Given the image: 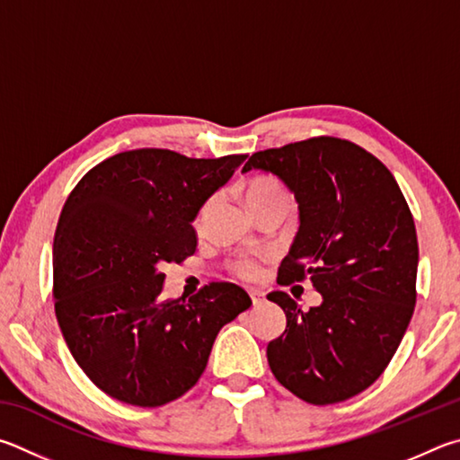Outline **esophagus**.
Listing matches in <instances>:
<instances>
[{
    "label": "esophagus",
    "mask_w": 460,
    "mask_h": 460,
    "mask_svg": "<svg viewBox=\"0 0 460 460\" xmlns=\"http://www.w3.org/2000/svg\"><path fill=\"white\" fill-rule=\"evenodd\" d=\"M248 295H251V299H252L254 305H262L264 299H267V293L261 291V288H251V291H248Z\"/></svg>",
    "instance_id": "1"
}]
</instances>
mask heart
Instances as JSON below:
<instances>
[{"instance_id": "1", "label": "heart", "mask_w": 460, "mask_h": 460, "mask_svg": "<svg viewBox=\"0 0 460 460\" xmlns=\"http://www.w3.org/2000/svg\"><path fill=\"white\" fill-rule=\"evenodd\" d=\"M244 199H246V206H254L267 199H288V196H287V190L283 188V183H279L277 180H270V177H256V180L246 183ZM206 212H208V206L198 214V222L204 220ZM234 267L238 275L244 279H256L261 275V264L251 259L238 261Z\"/></svg>"}]
</instances>
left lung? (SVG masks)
I'll return each mask as SVG.
<instances>
[{
  "instance_id": "left-lung-1",
  "label": "left lung",
  "mask_w": 460,
  "mask_h": 460,
  "mask_svg": "<svg viewBox=\"0 0 460 460\" xmlns=\"http://www.w3.org/2000/svg\"><path fill=\"white\" fill-rule=\"evenodd\" d=\"M277 175L299 204V232L279 285L311 279L323 296L303 311L283 291L285 333L267 348L277 380L325 406L369 388L388 367L416 305L414 217L380 159L337 137L252 153L243 173Z\"/></svg>"
}]
</instances>
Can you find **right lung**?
<instances>
[{
	"label": "right lung",
	"instance_id": "obj_1",
	"mask_svg": "<svg viewBox=\"0 0 460 460\" xmlns=\"http://www.w3.org/2000/svg\"><path fill=\"white\" fill-rule=\"evenodd\" d=\"M244 159L123 151L70 191L52 251L56 319L72 358L111 398L155 408L183 396L217 332L252 305L232 283L188 301L161 296V267L196 252L193 220Z\"/></svg>",
	"mask_w": 460,
	"mask_h": 460
}]
</instances>
